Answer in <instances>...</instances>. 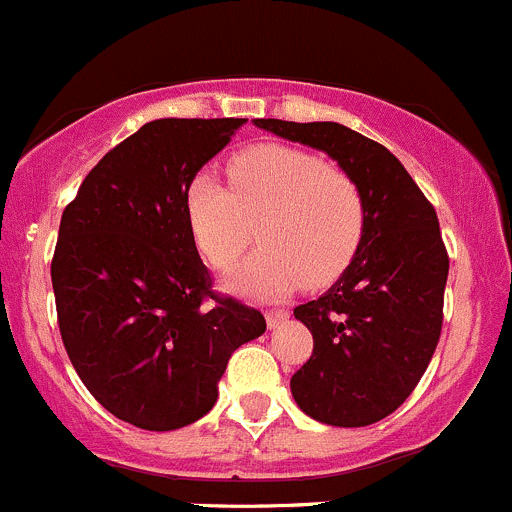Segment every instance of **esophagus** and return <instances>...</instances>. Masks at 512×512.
<instances>
[{"mask_svg": "<svg viewBox=\"0 0 512 512\" xmlns=\"http://www.w3.org/2000/svg\"><path fill=\"white\" fill-rule=\"evenodd\" d=\"M287 317H289L287 309H270V312H267V327L270 329L280 327L282 322H287Z\"/></svg>", "mask_w": 512, "mask_h": 512, "instance_id": "34e87169", "label": "esophagus"}]
</instances>
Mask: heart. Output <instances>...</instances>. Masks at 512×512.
<instances>
[{
  "label": "heart",
  "mask_w": 512,
  "mask_h": 512,
  "mask_svg": "<svg viewBox=\"0 0 512 512\" xmlns=\"http://www.w3.org/2000/svg\"><path fill=\"white\" fill-rule=\"evenodd\" d=\"M230 188L200 170L185 190L195 245L218 270L235 265L260 225L262 245L232 277L252 297H280L304 282L327 287L349 270L366 235V200L349 173L299 148L252 146L227 165Z\"/></svg>",
  "instance_id": "1"
}]
</instances>
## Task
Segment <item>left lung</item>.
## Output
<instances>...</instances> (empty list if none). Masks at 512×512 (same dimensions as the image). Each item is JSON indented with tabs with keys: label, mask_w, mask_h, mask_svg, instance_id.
Wrapping results in <instances>:
<instances>
[{
	"label": "left lung",
	"mask_w": 512,
	"mask_h": 512,
	"mask_svg": "<svg viewBox=\"0 0 512 512\" xmlns=\"http://www.w3.org/2000/svg\"><path fill=\"white\" fill-rule=\"evenodd\" d=\"M255 126L324 151L364 193L359 255L322 297L294 307L314 349L289 386L307 416L369 426L409 399L441 337L448 252L436 210L394 153L342 123Z\"/></svg>",
	"instance_id": "left-lung-1"
}]
</instances>
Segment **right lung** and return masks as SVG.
<instances>
[{
    "instance_id": "1",
    "label": "right lung",
    "mask_w": 512,
    "mask_h": 512,
    "mask_svg": "<svg viewBox=\"0 0 512 512\" xmlns=\"http://www.w3.org/2000/svg\"><path fill=\"white\" fill-rule=\"evenodd\" d=\"M245 118H158L96 163L66 205L51 285L61 342L121 421L175 431L208 414L265 317L213 289L185 215L190 178Z\"/></svg>"
}]
</instances>
